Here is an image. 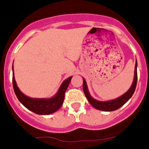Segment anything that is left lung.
Segmentation results:
<instances>
[{"mask_svg":"<svg viewBox=\"0 0 149 149\" xmlns=\"http://www.w3.org/2000/svg\"><path fill=\"white\" fill-rule=\"evenodd\" d=\"M136 66H137V63L136 61L135 64V70H134V81H133L132 85L131 88L130 90L125 93L121 97H118V99H116L114 100L111 101H108V102H100L94 100L92 97L90 96V93H89L88 88H87L86 82L83 79V91L85 95V97L88 99V102H90V104L95 109H98L100 111H116L120 108L122 106H123L126 102H127L131 98L132 95L134 94L135 89H136V83H137V71H136Z\"/></svg>","mask_w":149,"mask_h":149,"instance_id":"1","label":"left lung"}]
</instances>
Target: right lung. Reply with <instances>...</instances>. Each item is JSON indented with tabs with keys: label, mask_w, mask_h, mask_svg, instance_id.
<instances>
[{
	"label": "right lung",
	"mask_w": 149,
	"mask_h": 149,
	"mask_svg": "<svg viewBox=\"0 0 149 149\" xmlns=\"http://www.w3.org/2000/svg\"><path fill=\"white\" fill-rule=\"evenodd\" d=\"M72 77H69L63 82L59 91L51 99H33L25 96L17 86L14 72L13 74V85L15 95L21 103L29 110L40 115H48L57 111L62 105L64 100L65 92L67 90Z\"/></svg>",
	"instance_id": "1"
}]
</instances>
